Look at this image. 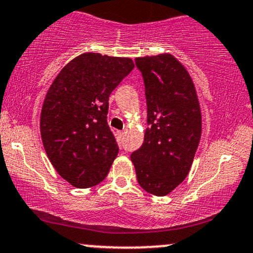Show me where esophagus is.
<instances>
[{
  "label": "esophagus",
  "mask_w": 253,
  "mask_h": 253,
  "mask_svg": "<svg viewBox=\"0 0 253 253\" xmlns=\"http://www.w3.org/2000/svg\"><path fill=\"white\" fill-rule=\"evenodd\" d=\"M125 134V132H124V130H119V135H120V136H123Z\"/></svg>",
  "instance_id": "obj_1"
}]
</instances>
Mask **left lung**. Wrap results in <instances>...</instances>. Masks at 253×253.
Returning a JSON list of instances; mask_svg holds the SVG:
<instances>
[{"label":"left lung","mask_w":253,"mask_h":253,"mask_svg":"<svg viewBox=\"0 0 253 253\" xmlns=\"http://www.w3.org/2000/svg\"><path fill=\"white\" fill-rule=\"evenodd\" d=\"M147 104L144 143L130 155L140 187L156 196L170 194L189 173L202 130L195 85L170 53L135 58Z\"/></svg>","instance_id":"1"}]
</instances>
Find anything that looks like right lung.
Masks as SVG:
<instances>
[{
  "mask_svg": "<svg viewBox=\"0 0 253 253\" xmlns=\"http://www.w3.org/2000/svg\"><path fill=\"white\" fill-rule=\"evenodd\" d=\"M134 68L130 58L83 53L51 84L42 108L40 134L51 164L76 188L106 178L119 147L107 123L110 92Z\"/></svg>",
  "mask_w": 253,
  "mask_h": 253,
  "instance_id": "obj_1",
  "label": "right lung"
}]
</instances>
